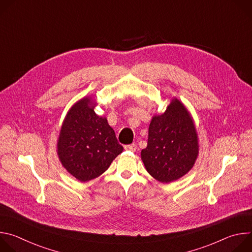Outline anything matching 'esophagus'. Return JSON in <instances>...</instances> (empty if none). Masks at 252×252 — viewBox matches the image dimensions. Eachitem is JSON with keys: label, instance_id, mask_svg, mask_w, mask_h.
Listing matches in <instances>:
<instances>
[{"label": "esophagus", "instance_id": "1", "mask_svg": "<svg viewBox=\"0 0 252 252\" xmlns=\"http://www.w3.org/2000/svg\"><path fill=\"white\" fill-rule=\"evenodd\" d=\"M125 149H126V151L135 152V151H136V145H135V143H131V145H127V146H125Z\"/></svg>", "mask_w": 252, "mask_h": 252}]
</instances>
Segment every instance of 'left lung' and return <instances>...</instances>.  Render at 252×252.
<instances>
[{
    "instance_id": "8db88e82",
    "label": "left lung",
    "mask_w": 252,
    "mask_h": 252,
    "mask_svg": "<svg viewBox=\"0 0 252 252\" xmlns=\"http://www.w3.org/2000/svg\"><path fill=\"white\" fill-rule=\"evenodd\" d=\"M148 172L168 184L187 174L198 156L193 120L182 101L172 98L165 112L155 116L149 127L148 147L141 151Z\"/></svg>"
}]
</instances>
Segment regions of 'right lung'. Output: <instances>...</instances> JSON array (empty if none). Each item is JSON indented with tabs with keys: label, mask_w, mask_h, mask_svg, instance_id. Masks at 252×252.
Segmentation results:
<instances>
[{
	"label": "right lung",
	"mask_w": 252,
	"mask_h": 252,
	"mask_svg": "<svg viewBox=\"0 0 252 252\" xmlns=\"http://www.w3.org/2000/svg\"><path fill=\"white\" fill-rule=\"evenodd\" d=\"M95 104L92 97H84L71 106L57 143L63 166L83 183L103 173L124 151L107 120L94 113Z\"/></svg>",
	"instance_id": "right-lung-1"
}]
</instances>
